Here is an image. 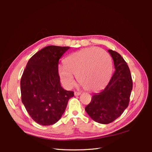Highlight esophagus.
Segmentation results:
<instances>
[{"label":"esophagus","instance_id":"34e87169","mask_svg":"<svg viewBox=\"0 0 152 152\" xmlns=\"http://www.w3.org/2000/svg\"><path fill=\"white\" fill-rule=\"evenodd\" d=\"M80 94H81V93H80V92H75L74 93V95L75 96H79V95H80Z\"/></svg>","mask_w":152,"mask_h":152}]
</instances>
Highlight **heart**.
I'll return each instance as SVG.
<instances>
[{
	"mask_svg": "<svg viewBox=\"0 0 152 152\" xmlns=\"http://www.w3.org/2000/svg\"><path fill=\"white\" fill-rule=\"evenodd\" d=\"M64 65L59 67L58 73L63 86L68 89L75 84L73 75L85 89L91 92L104 89L111 79V57L104 50L96 48L69 55L64 60Z\"/></svg>",
	"mask_w": 152,
	"mask_h": 152,
	"instance_id": "1",
	"label": "heart"
}]
</instances>
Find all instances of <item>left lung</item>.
<instances>
[{
    "mask_svg": "<svg viewBox=\"0 0 152 152\" xmlns=\"http://www.w3.org/2000/svg\"><path fill=\"white\" fill-rule=\"evenodd\" d=\"M114 63L115 71L104 89L93 96L85 108L93 121L107 124L120 117L129 105L132 89V80L127 63L116 51L108 50Z\"/></svg>",
    "mask_w": 152,
    "mask_h": 152,
    "instance_id": "obj_1",
    "label": "left lung"
}]
</instances>
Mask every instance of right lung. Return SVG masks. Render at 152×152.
<instances>
[{
  "mask_svg": "<svg viewBox=\"0 0 152 152\" xmlns=\"http://www.w3.org/2000/svg\"><path fill=\"white\" fill-rule=\"evenodd\" d=\"M70 47L49 45L36 53L27 63L21 82V101L27 112L40 125L57 122L74 94L61 86L58 63Z\"/></svg>",
  "mask_w": 152,
  "mask_h": 152,
  "instance_id": "add662e5",
  "label": "right lung"
}]
</instances>
